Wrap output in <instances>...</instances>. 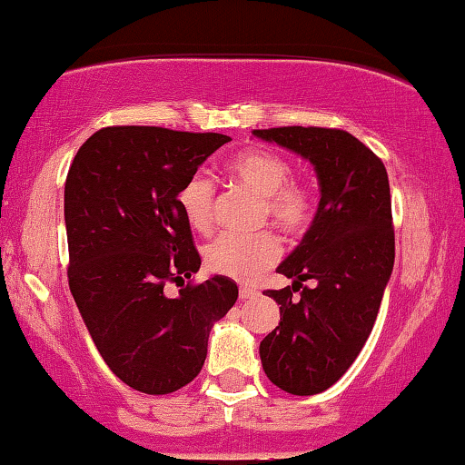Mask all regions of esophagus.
Here are the masks:
<instances>
[{
	"instance_id": "34e87169",
	"label": "esophagus",
	"mask_w": 465,
	"mask_h": 465,
	"mask_svg": "<svg viewBox=\"0 0 465 465\" xmlns=\"http://www.w3.org/2000/svg\"><path fill=\"white\" fill-rule=\"evenodd\" d=\"M239 296H241L242 301H245V299H253V296H257V291H253V288H249V286H241Z\"/></svg>"
}]
</instances>
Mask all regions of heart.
<instances>
[{"label":"heart","instance_id":"heart-1","mask_svg":"<svg viewBox=\"0 0 465 465\" xmlns=\"http://www.w3.org/2000/svg\"><path fill=\"white\" fill-rule=\"evenodd\" d=\"M234 179L262 195L260 214L288 239L302 237L315 218V192L307 181L291 177V163L265 148L241 152L228 163ZM179 212L195 232H208L214 212V183L210 174H189L177 193ZM278 239L270 231L253 234L224 232L205 247V263L220 276L249 282L276 262Z\"/></svg>","mask_w":465,"mask_h":465}]
</instances>
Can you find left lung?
I'll list each match as a JSON object with an SVG mask.
<instances>
[{"label":"left lung","instance_id":"1","mask_svg":"<svg viewBox=\"0 0 465 465\" xmlns=\"http://www.w3.org/2000/svg\"><path fill=\"white\" fill-rule=\"evenodd\" d=\"M253 135L307 158L322 192L301 245L278 265L292 286L263 292L280 304V323L260 344L273 385L315 395L356 361L381 307L395 260L390 179L381 158L344 129L292 125Z\"/></svg>","mask_w":465,"mask_h":465}]
</instances>
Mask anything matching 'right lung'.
<instances>
[{
    "label": "right lung",
    "instance_id": "obj_1",
    "mask_svg": "<svg viewBox=\"0 0 465 465\" xmlns=\"http://www.w3.org/2000/svg\"><path fill=\"white\" fill-rule=\"evenodd\" d=\"M226 142L223 134L103 127L67 173L70 291L103 361L142 393L193 381L212 325L237 302L231 278L185 286L202 260L177 205L185 179ZM169 282L182 286L174 300L163 292Z\"/></svg>",
    "mask_w": 465,
    "mask_h": 465
}]
</instances>
